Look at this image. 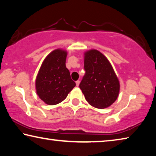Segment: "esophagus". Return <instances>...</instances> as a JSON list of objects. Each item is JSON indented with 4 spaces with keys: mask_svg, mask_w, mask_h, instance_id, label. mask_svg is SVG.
<instances>
[{
    "mask_svg": "<svg viewBox=\"0 0 156 156\" xmlns=\"http://www.w3.org/2000/svg\"><path fill=\"white\" fill-rule=\"evenodd\" d=\"M76 86L78 87V86H79V84H80V80L76 81Z\"/></svg>",
    "mask_w": 156,
    "mask_h": 156,
    "instance_id": "34e87169",
    "label": "esophagus"
}]
</instances>
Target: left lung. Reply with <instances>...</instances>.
I'll use <instances>...</instances> for the list:
<instances>
[{
	"mask_svg": "<svg viewBox=\"0 0 156 156\" xmlns=\"http://www.w3.org/2000/svg\"><path fill=\"white\" fill-rule=\"evenodd\" d=\"M84 69L85 74L79 87L87 101L98 109L109 107L118 96L120 83L109 60L92 49L84 54Z\"/></svg>",
	"mask_w": 156,
	"mask_h": 156,
	"instance_id": "obj_1",
	"label": "left lung"
}]
</instances>
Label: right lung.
Returning a JSON list of instances; mask_svg holds the SVG:
<instances>
[{"instance_id":"obj_1","label":"right lung","mask_w":156,"mask_h":156,"mask_svg":"<svg viewBox=\"0 0 156 156\" xmlns=\"http://www.w3.org/2000/svg\"><path fill=\"white\" fill-rule=\"evenodd\" d=\"M67 53L56 49L50 53L42 64L36 80V92L46 104L57 105L67 98L76 86L66 67Z\"/></svg>"}]
</instances>
